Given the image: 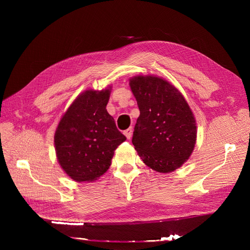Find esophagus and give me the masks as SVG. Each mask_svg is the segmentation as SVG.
Returning <instances> with one entry per match:
<instances>
[{
  "instance_id": "1",
  "label": "esophagus",
  "mask_w": 250,
  "mask_h": 250,
  "mask_svg": "<svg viewBox=\"0 0 250 250\" xmlns=\"http://www.w3.org/2000/svg\"><path fill=\"white\" fill-rule=\"evenodd\" d=\"M124 134H125V137H126L128 140H130L131 137H132V128L130 127V128H128V129L124 130Z\"/></svg>"
}]
</instances>
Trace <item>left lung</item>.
Instances as JSON below:
<instances>
[{
	"label": "left lung",
	"instance_id": "left-lung-1",
	"mask_svg": "<svg viewBox=\"0 0 250 250\" xmlns=\"http://www.w3.org/2000/svg\"><path fill=\"white\" fill-rule=\"evenodd\" d=\"M129 86L140 117L132 144L142 161L160 173L180 168L193 153L197 139L194 113L184 95L156 75H137Z\"/></svg>",
	"mask_w": 250,
	"mask_h": 250
}]
</instances>
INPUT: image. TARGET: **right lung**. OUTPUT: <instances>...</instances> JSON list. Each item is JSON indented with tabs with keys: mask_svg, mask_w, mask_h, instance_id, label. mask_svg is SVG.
Here are the masks:
<instances>
[{
	"mask_svg": "<svg viewBox=\"0 0 250 250\" xmlns=\"http://www.w3.org/2000/svg\"><path fill=\"white\" fill-rule=\"evenodd\" d=\"M111 86L86 89L60 119L54 134L57 161L71 179L94 181L106 172L126 138L106 110Z\"/></svg>",
	"mask_w": 250,
	"mask_h": 250,
	"instance_id": "obj_1",
	"label": "right lung"
}]
</instances>
